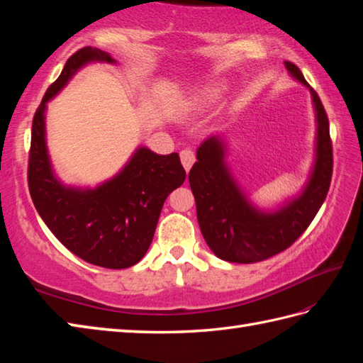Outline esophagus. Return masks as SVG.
Returning a JSON list of instances; mask_svg holds the SVG:
<instances>
[{
	"label": "esophagus",
	"instance_id": "esophagus-1",
	"mask_svg": "<svg viewBox=\"0 0 363 363\" xmlns=\"http://www.w3.org/2000/svg\"><path fill=\"white\" fill-rule=\"evenodd\" d=\"M179 156H181V162H182L184 168H186V172H189V169L191 168V165H194L195 160H196L195 152L191 151V150H182L179 152Z\"/></svg>",
	"mask_w": 363,
	"mask_h": 363
}]
</instances>
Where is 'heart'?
Instances as JSON below:
<instances>
[{"instance_id":"obj_1","label":"heart","mask_w":363,"mask_h":363,"mask_svg":"<svg viewBox=\"0 0 363 363\" xmlns=\"http://www.w3.org/2000/svg\"><path fill=\"white\" fill-rule=\"evenodd\" d=\"M218 98V90L217 89H206L203 90L201 94H198L196 96V103L198 104H209L212 101H215V99Z\"/></svg>"}]
</instances>
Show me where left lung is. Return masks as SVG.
<instances>
[{
    "label": "left lung",
    "mask_w": 363,
    "mask_h": 363,
    "mask_svg": "<svg viewBox=\"0 0 363 363\" xmlns=\"http://www.w3.org/2000/svg\"><path fill=\"white\" fill-rule=\"evenodd\" d=\"M285 68L311 90L317 118L315 164L299 196L272 212L257 209L230 174L225 162L226 143L220 135H211L201 143L198 162L189 173L203 237L223 260L254 264L287 250L309 228L328 195L334 160L326 111L299 68L291 62H285Z\"/></svg>",
    "instance_id": "left-lung-1"
}]
</instances>
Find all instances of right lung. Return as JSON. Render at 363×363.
<instances>
[{
	"mask_svg": "<svg viewBox=\"0 0 363 363\" xmlns=\"http://www.w3.org/2000/svg\"><path fill=\"white\" fill-rule=\"evenodd\" d=\"M90 62L115 64V59L91 46L76 51L38 106L30 133L29 194L65 248L89 264L121 269L135 265L148 251L162 206L186 181V169L177 152L160 156L140 146L118 174L95 189L68 187L57 179L46 150V103Z\"/></svg>",
	"mask_w": 363,
	"mask_h": 363,
	"instance_id": "add662e5",
	"label": "right lung"
}]
</instances>
